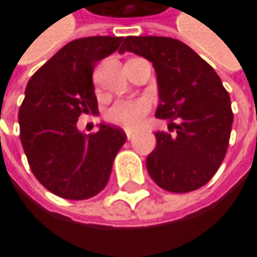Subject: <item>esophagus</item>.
<instances>
[{
    "instance_id": "obj_1",
    "label": "esophagus",
    "mask_w": 257,
    "mask_h": 257,
    "mask_svg": "<svg viewBox=\"0 0 257 257\" xmlns=\"http://www.w3.org/2000/svg\"><path fill=\"white\" fill-rule=\"evenodd\" d=\"M134 136H136V133H134V131H126V137H127V140H133V139H134Z\"/></svg>"
}]
</instances>
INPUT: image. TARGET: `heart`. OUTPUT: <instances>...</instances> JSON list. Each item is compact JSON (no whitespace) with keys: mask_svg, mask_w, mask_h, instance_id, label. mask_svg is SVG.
<instances>
[{"mask_svg":"<svg viewBox=\"0 0 257 257\" xmlns=\"http://www.w3.org/2000/svg\"><path fill=\"white\" fill-rule=\"evenodd\" d=\"M148 109H150V104L142 98L118 100L106 111L104 117L112 124L126 127V130H134L143 121V117L146 115Z\"/></svg>","mask_w":257,"mask_h":257,"instance_id":"b5f03b06","label":"heart"}]
</instances>
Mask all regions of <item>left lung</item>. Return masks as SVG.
Instances as JSON below:
<instances>
[{"label":"left lung","mask_w":257,"mask_h":257,"mask_svg":"<svg viewBox=\"0 0 257 257\" xmlns=\"http://www.w3.org/2000/svg\"><path fill=\"white\" fill-rule=\"evenodd\" d=\"M118 52H134L153 63L159 86L156 117L176 130L173 137L156 134V148L146 159L151 179L171 193L200 188L228 150L233 111L222 80L190 46L174 38L126 37Z\"/></svg>","instance_id":"8db88e82"}]
</instances>
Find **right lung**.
I'll return each mask as SVG.
<instances>
[{
    "label": "right lung",
    "instance_id": "obj_1",
    "mask_svg": "<svg viewBox=\"0 0 257 257\" xmlns=\"http://www.w3.org/2000/svg\"><path fill=\"white\" fill-rule=\"evenodd\" d=\"M123 37H87L63 46L32 75L20 106V139L29 166L51 193L84 200L109 180L112 162L126 142L117 126L100 124L86 136L78 131L81 114H97L92 72L114 54Z\"/></svg>",
    "mask_w": 257,
    "mask_h": 257
}]
</instances>
